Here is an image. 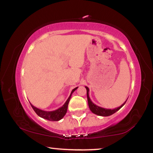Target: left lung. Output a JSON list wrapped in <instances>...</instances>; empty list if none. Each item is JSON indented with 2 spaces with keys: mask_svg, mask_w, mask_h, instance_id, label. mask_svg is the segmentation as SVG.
<instances>
[{
  "mask_svg": "<svg viewBox=\"0 0 153 153\" xmlns=\"http://www.w3.org/2000/svg\"><path fill=\"white\" fill-rule=\"evenodd\" d=\"M85 88H86L87 91V99H88V106L90 109L93 114H95L97 116H109L111 115L114 114V113H116V111H118L119 109H120L121 108L123 107V106L125 105V102H127V100L125 101L124 103H123L122 105L119 107H117L116 108H114V109H109V108H104L102 107H100V106H98L93 103V102L91 101V100L90 99L89 97V88L87 86H85Z\"/></svg>",
  "mask_w": 153,
  "mask_h": 153,
  "instance_id": "left-lung-1",
  "label": "left lung"
}]
</instances>
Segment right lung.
Returning a JSON list of instances; mask_svg holds the SVG:
<instances>
[{"label":"right lung","mask_w":153,"mask_h":153,"mask_svg":"<svg viewBox=\"0 0 153 153\" xmlns=\"http://www.w3.org/2000/svg\"><path fill=\"white\" fill-rule=\"evenodd\" d=\"M78 88V87L75 88L71 92V94L70 95V97H68V99L67 100V101L65 102V103L63 104V106H62L61 107L58 108V109H56L55 111H43L39 109V108L35 107L33 105H32L30 103V105L32 106V108H33V110L35 111V112L38 115L39 117L41 118L47 119L48 120L50 121H58L63 118L65 116V115L66 114L67 111H68V104L69 102H70L71 96H72V94L74 93V91H76V90Z\"/></svg>","instance_id":"obj_1"}]
</instances>
